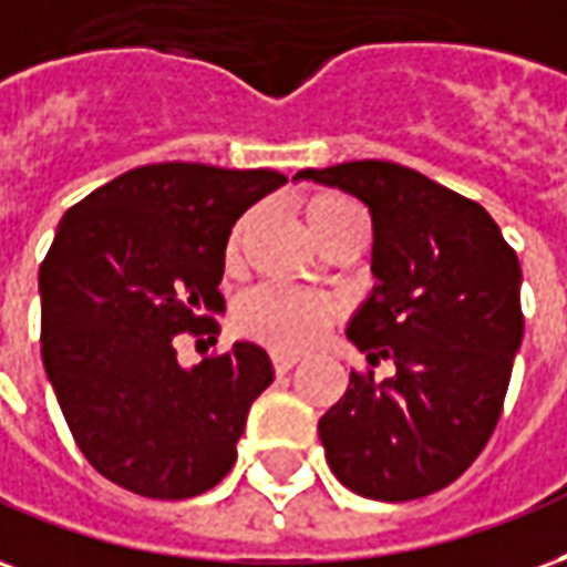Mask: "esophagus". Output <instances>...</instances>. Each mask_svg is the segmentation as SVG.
Returning a JSON list of instances; mask_svg holds the SVG:
<instances>
[{
    "instance_id": "esophagus-1",
    "label": "esophagus",
    "mask_w": 567,
    "mask_h": 567,
    "mask_svg": "<svg viewBox=\"0 0 567 567\" xmlns=\"http://www.w3.org/2000/svg\"><path fill=\"white\" fill-rule=\"evenodd\" d=\"M271 365H275L278 374H287V371H292L299 365V357H296V353H271Z\"/></svg>"
}]
</instances>
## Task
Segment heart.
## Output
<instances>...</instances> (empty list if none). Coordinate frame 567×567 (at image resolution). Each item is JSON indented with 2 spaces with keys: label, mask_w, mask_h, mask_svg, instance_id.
I'll return each mask as SVG.
<instances>
[{
  "label": "heart",
  "mask_w": 567,
  "mask_h": 567,
  "mask_svg": "<svg viewBox=\"0 0 567 567\" xmlns=\"http://www.w3.org/2000/svg\"><path fill=\"white\" fill-rule=\"evenodd\" d=\"M305 220H308V229L317 235V241L323 244L334 229H341L347 223H362V208L341 193H313L305 202ZM250 223H254V214H244L241 220L235 223L233 235L226 241L229 266H238L241 259ZM341 311H344L341 301L332 296L299 292L287 287H256L235 305V326L250 341L289 353V350L317 344L326 329L341 317Z\"/></svg>",
  "instance_id": "heart-1"
}]
</instances>
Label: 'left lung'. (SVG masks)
Wrapping results in <instances>:
<instances>
[{"label":"left lung","instance_id":"8db88e82","mask_svg":"<svg viewBox=\"0 0 567 567\" xmlns=\"http://www.w3.org/2000/svg\"><path fill=\"white\" fill-rule=\"evenodd\" d=\"M371 210L378 287L347 326L395 374H350L320 420L326 462L378 502L423 498L465 474L493 437L523 341L519 259L486 210L386 159L305 168Z\"/></svg>","mask_w":567,"mask_h":567}]
</instances>
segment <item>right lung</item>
I'll list each match as a JSON object with an SVG mask.
<instances>
[{
    "mask_svg": "<svg viewBox=\"0 0 567 567\" xmlns=\"http://www.w3.org/2000/svg\"><path fill=\"white\" fill-rule=\"evenodd\" d=\"M287 184L271 168L138 165L65 210L39 268L41 359L86 462L144 498H193L229 474L247 411L275 380L238 341L181 369L177 338L217 334L226 241Z\"/></svg>",
    "mask_w": 567,
    "mask_h": 567,
    "instance_id": "add662e5",
    "label": "right lung"
}]
</instances>
